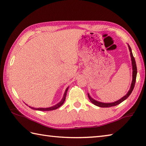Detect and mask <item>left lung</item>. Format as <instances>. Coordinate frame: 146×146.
I'll list each match as a JSON object with an SVG mask.
<instances>
[{"label":"left lung","instance_id":"left-lung-1","mask_svg":"<svg viewBox=\"0 0 146 146\" xmlns=\"http://www.w3.org/2000/svg\"><path fill=\"white\" fill-rule=\"evenodd\" d=\"M128 47L129 49V51L130 52H131V61H132V83H131V88H130V90H129V92H127V94L125 96H123V97L120 98V100H117L115 102H112V103H102V102H98L97 100H94V99H93L90 95L88 94V98L90 99V100L91 101L92 103L94 104V105H97L98 107H113V106H115V105H117L120 104V103H122L123 101H124L125 99L127 98L129 95L131 94V93L133 90V89L134 88V86H135V81H136V76H137V66H136V63H135V58L133 56V54H132V50H131V48L130 47V46L128 45Z\"/></svg>","mask_w":146,"mask_h":146}]
</instances>
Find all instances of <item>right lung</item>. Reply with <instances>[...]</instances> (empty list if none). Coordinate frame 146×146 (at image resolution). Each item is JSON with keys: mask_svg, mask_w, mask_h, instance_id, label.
<instances>
[{"mask_svg": "<svg viewBox=\"0 0 146 146\" xmlns=\"http://www.w3.org/2000/svg\"><path fill=\"white\" fill-rule=\"evenodd\" d=\"M68 90V87L66 89V90H65V92L64 94L63 97V98H62V100L60 102H59L58 104L54 105V106L51 107H48V108H34V107H31L30 106H29V107L31 108H32V109L37 110H41V111H50V110H53L57 109L58 108H59L60 106H61V105H63V103L64 102L65 99H66V93H67Z\"/></svg>", "mask_w": 146, "mask_h": 146, "instance_id": "right-lung-1", "label": "right lung"}]
</instances>
